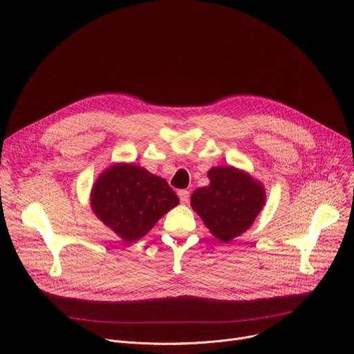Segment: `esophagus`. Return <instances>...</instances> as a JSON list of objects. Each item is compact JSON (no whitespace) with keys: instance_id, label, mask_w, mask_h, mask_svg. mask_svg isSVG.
Returning a JSON list of instances; mask_svg holds the SVG:
<instances>
[{"instance_id":"obj_1","label":"esophagus","mask_w":354,"mask_h":354,"mask_svg":"<svg viewBox=\"0 0 354 354\" xmlns=\"http://www.w3.org/2000/svg\"><path fill=\"white\" fill-rule=\"evenodd\" d=\"M178 196H179L180 203H187L189 198H190V192H189V190L182 189V190H179V192H178Z\"/></svg>"}]
</instances>
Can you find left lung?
I'll return each instance as SVG.
<instances>
[{
  "label": "left lung",
  "instance_id": "8db88e82",
  "mask_svg": "<svg viewBox=\"0 0 354 354\" xmlns=\"http://www.w3.org/2000/svg\"><path fill=\"white\" fill-rule=\"evenodd\" d=\"M210 185L196 189L192 207L214 236L223 242L245 232L265 205L263 186L231 167L213 168Z\"/></svg>",
  "mask_w": 354,
  "mask_h": 354
}]
</instances>
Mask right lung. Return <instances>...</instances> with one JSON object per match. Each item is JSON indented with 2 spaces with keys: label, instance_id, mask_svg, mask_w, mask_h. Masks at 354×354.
Returning a JSON list of instances; mask_svg holds the SVG:
<instances>
[{
  "label": "right lung",
  "instance_id": "obj_1",
  "mask_svg": "<svg viewBox=\"0 0 354 354\" xmlns=\"http://www.w3.org/2000/svg\"><path fill=\"white\" fill-rule=\"evenodd\" d=\"M179 198L168 182L144 168L118 164L93 185L91 206L124 242L144 236Z\"/></svg>",
  "mask_w": 354,
  "mask_h": 354
}]
</instances>
